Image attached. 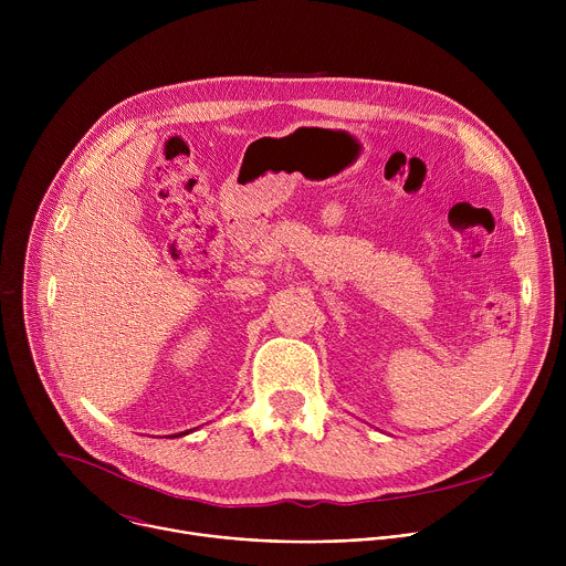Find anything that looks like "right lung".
Instances as JSON below:
<instances>
[{"label": "right lung", "instance_id": "1", "mask_svg": "<svg viewBox=\"0 0 566 566\" xmlns=\"http://www.w3.org/2000/svg\"><path fill=\"white\" fill-rule=\"evenodd\" d=\"M184 434H188V432H179V434H175V437H184Z\"/></svg>", "mask_w": 566, "mask_h": 566}]
</instances>
